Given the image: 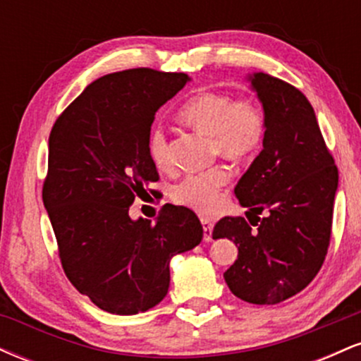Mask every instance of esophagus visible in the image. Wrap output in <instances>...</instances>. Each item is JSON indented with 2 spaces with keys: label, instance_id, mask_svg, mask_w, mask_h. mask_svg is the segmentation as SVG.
Instances as JSON below:
<instances>
[{
  "label": "esophagus",
  "instance_id": "esophagus-1",
  "mask_svg": "<svg viewBox=\"0 0 361 361\" xmlns=\"http://www.w3.org/2000/svg\"><path fill=\"white\" fill-rule=\"evenodd\" d=\"M202 226H204V241H210L212 239V222L209 219H202Z\"/></svg>",
  "mask_w": 361,
  "mask_h": 361
}]
</instances>
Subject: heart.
Listing matches in <instances>:
<instances>
[{
    "instance_id": "1",
    "label": "heart",
    "mask_w": 361,
    "mask_h": 361,
    "mask_svg": "<svg viewBox=\"0 0 361 361\" xmlns=\"http://www.w3.org/2000/svg\"><path fill=\"white\" fill-rule=\"evenodd\" d=\"M185 126L212 139L214 154L224 159L243 161L255 154L264 137V115L258 102L251 97L233 98L226 91H202L181 106L178 114ZM147 151L159 169L171 166V156L163 128H152L147 139ZM231 180L226 166L188 175L173 188L178 204L210 214L222 200L224 190Z\"/></svg>"
}]
</instances>
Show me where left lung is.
Segmentation results:
<instances>
[{
    "label": "left lung",
    "instance_id": "1",
    "mask_svg": "<svg viewBox=\"0 0 361 361\" xmlns=\"http://www.w3.org/2000/svg\"><path fill=\"white\" fill-rule=\"evenodd\" d=\"M247 80L263 105L264 137L234 193L247 207V221L251 214L255 221L224 217L212 238L238 246V259L224 273L231 292L250 304L273 305L307 287L324 263L338 168L302 91L264 73Z\"/></svg>",
    "mask_w": 361,
    "mask_h": 361
}]
</instances>
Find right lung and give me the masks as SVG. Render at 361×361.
<instances>
[{
	"mask_svg": "<svg viewBox=\"0 0 361 361\" xmlns=\"http://www.w3.org/2000/svg\"><path fill=\"white\" fill-rule=\"evenodd\" d=\"M185 73L137 68L93 81L54 123L42 200L66 276L102 310L146 312L166 297L169 261L204 238L198 217L171 205L156 224L132 221L135 197L159 180L147 139Z\"/></svg>",
	"mask_w": 361,
	"mask_h": 361,
	"instance_id": "obj_1",
	"label": "right lung"
}]
</instances>
